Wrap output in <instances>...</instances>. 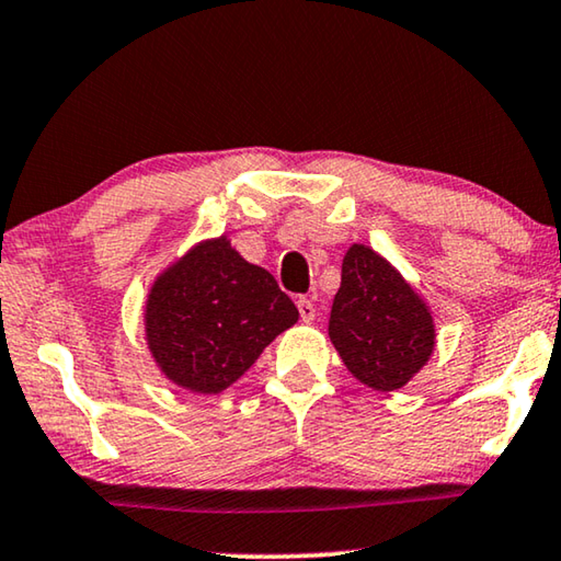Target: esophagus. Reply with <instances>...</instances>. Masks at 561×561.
Wrapping results in <instances>:
<instances>
[{
  "label": "esophagus",
  "mask_w": 561,
  "mask_h": 561,
  "mask_svg": "<svg viewBox=\"0 0 561 561\" xmlns=\"http://www.w3.org/2000/svg\"><path fill=\"white\" fill-rule=\"evenodd\" d=\"M297 309H299V317H301V322H312L314 319V305H312V299H307V297H299L297 299Z\"/></svg>",
  "instance_id": "1"
}]
</instances>
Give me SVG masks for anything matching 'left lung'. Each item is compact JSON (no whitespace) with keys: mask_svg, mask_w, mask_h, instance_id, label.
Instances as JSON below:
<instances>
[{"mask_svg":"<svg viewBox=\"0 0 561 561\" xmlns=\"http://www.w3.org/2000/svg\"><path fill=\"white\" fill-rule=\"evenodd\" d=\"M434 336L430 307L412 284L375 249H346L329 317V340L346 369L377 392H394L430 362Z\"/></svg>","mask_w":561,"mask_h":561,"instance_id":"8db88e82","label":"left lung"}]
</instances>
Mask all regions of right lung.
I'll list each match as a JSON object with an SVG mask.
<instances>
[{"instance_id":"obj_1","label":"right lung","mask_w":561,"mask_h":561,"mask_svg":"<svg viewBox=\"0 0 561 561\" xmlns=\"http://www.w3.org/2000/svg\"><path fill=\"white\" fill-rule=\"evenodd\" d=\"M297 319L277 279L221 234L194 244L154 279L145 334L169 381L192 394H219Z\"/></svg>"}]
</instances>
